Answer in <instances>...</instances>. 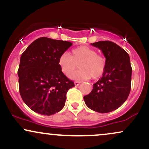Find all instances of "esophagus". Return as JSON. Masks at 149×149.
<instances>
[{"mask_svg": "<svg viewBox=\"0 0 149 149\" xmlns=\"http://www.w3.org/2000/svg\"><path fill=\"white\" fill-rule=\"evenodd\" d=\"M80 81H75L74 82V85H76V86H78V85H80Z\"/></svg>", "mask_w": 149, "mask_h": 149, "instance_id": "obj_1", "label": "esophagus"}]
</instances>
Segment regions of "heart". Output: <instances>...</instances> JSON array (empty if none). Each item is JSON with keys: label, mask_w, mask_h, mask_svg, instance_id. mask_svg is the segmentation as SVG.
Instances as JSON below:
<instances>
[{"label": "heart", "mask_w": 149, "mask_h": 149, "mask_svg": "<svg viewBox=\"0 0 149 149\" xmlns=\"http://www.w3.org/2000/svg\"><path fill=\"white\" fill-rule=\"evenodd\" d=\"M79 64L80 69L72 73ZM61 71L73 80H87L92 77L97 79L104 74L106 69V59L96 50L88 46H80L72 49V56L67 52L61 54L58 60Z\"/></svg>", "instance_id": "1"}]
</instances>
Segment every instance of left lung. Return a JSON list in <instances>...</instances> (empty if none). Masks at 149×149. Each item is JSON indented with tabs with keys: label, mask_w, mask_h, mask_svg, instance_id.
<instances>
[{
	"label": "left lung",
	"mask_w": 149,
	"mask_h": 149,
	"mask_svg": "<svg viewBox=\"0 0 149 149\" xmlns=\"http://www.w3.org/2000/svg\"><path fill=\"white\" fill-rule=\"evenodd\" d=\"M91 45L102 50L107 64L101 79L93 85V90L83 99L88 107L95 111L111 112L123 105L130 92L132 69L129 54L109 40Z\"/></svg>",
	"instance_id": "left-lung-1"
}]
</instances>
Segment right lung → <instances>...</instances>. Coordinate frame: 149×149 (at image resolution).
I'll return each instance as SVG.
<instances>
[{"mask_svg": "<svg viewBox=\"0 0 149 149\" xmlns=\"http://www.w3.org/2000/svg\"><path fill=\"white\" fill-rule=\"evenodd\" d=\"M72 43L39 38L22 54L19 89L24 102L39 114L50 116L64 107L66 93L74 83L61 71L58 60Z\"/></svg>", "mask_w": 149, "mask_h": 149, "instance_id": "obj_1", "label": "right lung"}]
</instances>
